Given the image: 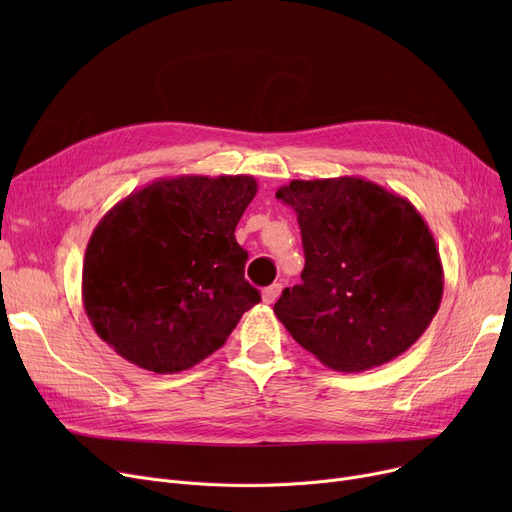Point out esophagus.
<instances>
[{
    "label": "esophagus",
    "mask_w": 512,
    "mask_h": 512,
    "mask_svg": "<svg viewBox=\"0 0 512 512\" xmlns=\"http://www.w3.org/2000/svg\"><path fill=\"white\" fill-rule=\"evenodd\" d=\"M280 292H282V284H272V286H267V288H263L261 290V299H263V303L265 305H272L278 297H280Z\"/></svg>",
    "instance_id": "34e87169"
}]
</instances>
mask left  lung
I'll return each mask as SVG.
<instances>
[{"label":"left lung","instance_id":"obj_1","mask_svg":"<svg viewBox=\"0 0 512 512\" xmlns=\"http://www.w3.org/2000/svg\"><path fill=\"white\" fill-rule=\"evenodd\" d=\"M276 197L297 211L305 270L276 317L330 369L359 373L411 348L432 324L444 270L415 205L359 176L292 180Z\"/></svg>","mask_w":512,"mask_h":512}]
</instances>
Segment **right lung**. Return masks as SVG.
<instances>
[{
    "label": "right lung",
    "mask_w": 512,
    "mask_h": 512,
    "mask_svg": "<svg viewBox=\"0 0 512 512\" xmlns=\"http://www.w3.org/2000/svg\"><path fill=\"white\" fill-rule=\"evenodd\" d=\"M255 193L247 174H184L118 201L83 263V305L97 336L155 373L184 371L222 348L261 301L234 236Z\"/></svg>",
    "instance_id": "add662e5"
}]
</instances>
